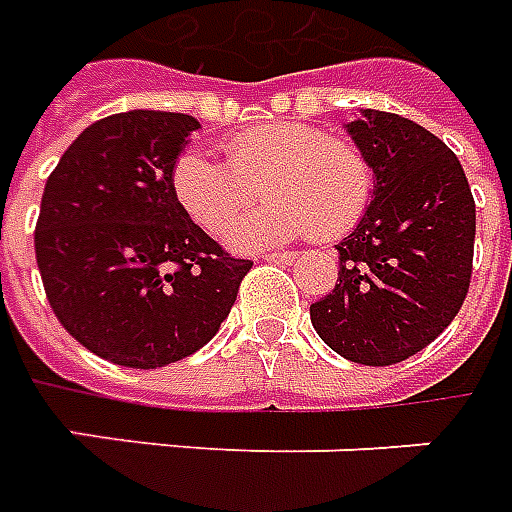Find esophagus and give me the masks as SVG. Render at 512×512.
Listing matches in <instances>:
<instances>
[{"label":"esophagus","instance_id":"obj_1","mask_svg":"<svg viewBox=\"0 0 512 512\" xmlns=\"http://www.w3.org/2000/svg\"><path fill=\"white\" fill-rule=\"evenodd\" d=\"M297 256H299L297 251H283V253H264L261 259L272 261V264H288V261H294Z\"/></svg>","mask_w":512,"mask_h":512}]
</instances>
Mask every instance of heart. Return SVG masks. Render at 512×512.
Here are the masks:
<instances>
[{"label": "heart", "mask_w": 512, "mask_h": 512, "mask_svg": "<svg viewBox=\"0 0 512 512\" xmlns=\"http://www.w3.org/2000/svg\"><path fill=\"white\" fill-rule=\"evenodd\" d=\"M226 164L186 151L172 167V194L207 232H224L253 202L264 205L226 232L234 251H259L313 232L334 240L351 232L375 194V169L359 145L305 121H261L226 137Z\"/></svg>", "instance_id": "b5f03b06"}]
</instances>
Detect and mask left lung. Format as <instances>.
<instances>
[{
	"label": "left lung",
	"mask_w": 512,
	"mask_h": 512,
	"mask_svg": "<svg viewBox=\"0 0 512 512\" xmlns=\"http://www.w3.org/2000/svg\"><path fill=\"white\" fill-rule=\"evenodd\" d=\"M375 169V194L334 248L337 286L310 305L343 359L388 367L424 351L461 310L472 275L475 199L456 153L397 113L345 124Z\"/></svg>",
	"instance_id": "8db88e82"
}]
</instances>
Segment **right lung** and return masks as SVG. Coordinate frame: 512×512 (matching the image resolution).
<instances>
[{
	"mask_svg": "<svg viewBox=\"0 0 512 512\" xmlns=\"http://www.w3.org/2000/svg\"><path fill=\"white\" fill-rule=\"evenodd\" d=\"M194 115L126 110L78 134L42 191L34 253L53 313L96 356L156 370L221 329L253 264L172 194Z\"/></svg>",
	"mask_w": 512,
	"mask_h": 512,
	"instance_id": "right-lung-1",
	"label": "right lung"
}]
</instances>
